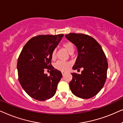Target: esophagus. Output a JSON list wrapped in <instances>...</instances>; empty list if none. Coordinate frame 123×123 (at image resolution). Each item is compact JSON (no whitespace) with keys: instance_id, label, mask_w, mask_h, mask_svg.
Wrapping results in <instances>:
<instances>
[{"instance_id":"34e87169","label":"esophagus","mask_w":123,"mask_h":123,"mask_svg":"<svg viewBox=\"0 0 123 123\" xmlns=\"http://www.w3.org/2000/svg\"><path fill=\"white\" fill-rule=\"evenodd\" d=\"M62 75H64L65 74V72H62Z\"/></svg>"}]
</instances>
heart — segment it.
I'll list each match as a JSON object with an SVG mask.
<instances>
[{
	"mask_svg": "<svg viewBox=\"0 0 123 123\" xmlns=\"http://www.w3.org/2000/svg\"><path fill=\"white\" fill-rule=\"evenodd\" d=\"M63 46L70 54H72L74 51V46L73 43L67 41L63 43ZM51 57L52 59H55L56 57V50H53L52 51ZM70 66H71V63L70 62L62 61V60H59L55 64V68L61 71H67L69 69Z\"/></svg>",
	"mask_w": 123,
	"mask_h": 123,
	"instance_id": "heart-1",
	"label": "heart"
}]
</instances>
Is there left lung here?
Listing matches in <instances>:
<instances>
[{
	"instance_id": "8db88e82",
	"label": "left lung",
	"mask_w": 123,
	"mask_h": 123,
	"mask_svg": "<svg viewBox=\"0 0 123 123\" xmlns=\"http://www.w3.org/2000/svg\"><path fill=\"white\" fill-rule=\"evenodd\" d=\"M65 37L78 49V56L73 69L83 68L80 74L72 73L70 90L80 98H91L100 91L105 83L108 68L106 57L100 45L89 35L70 33Z\"/></svg>"
}]
</instances>
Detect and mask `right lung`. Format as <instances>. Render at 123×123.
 Wrapping results in <instances>:
<instances>
[{"label": "right lung", "instance_id": "obj_1", "mask_svg": "<svg viewBox=\"0 0 123 123\" xmlns=\"http://www.w3.org/2000/svg\"><path fill=\"white\" fill-rule=\"evenodd\" d=\"M63 36V34L35 36L20 53L17 65L18 80L25 92L35 100L45 101L56 93L62 74L51 65V54ZM45 68L50 70L49 76L43 73Z\"/></svg>", "mask_w": 123, "mask_h": 123}]
</instances>
